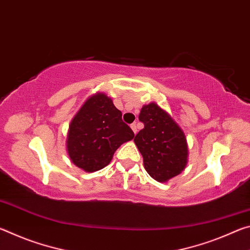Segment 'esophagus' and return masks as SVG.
<instances>
[{
    "label": "esophagus",
    "mask_w": 250,
    "mask_h": 250,
    "mask_svg": "<svg viewBox=\"0 0 250 250\" xmlns=\"http://www.w3.org/2000/svg\"><path fill=\"white\" fill-rule=\"evenodd\" d=\"M131 126V129H132V131H133V133L134 134H137V132H138V129H137V125L135 124H132L130 125Z\"/></svg>",
    "instance_id": "esophagus-1"
}]
</instances>
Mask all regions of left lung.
<instances>
[{
  "label": "left lung",
  "mask_w": 250,
  "mask_h": 250,
  "mask_svg": "<svg viewBox=\"0 0 250 250\" xmlns=\"http://www.w3.org/2000/svg\"><path fill=\"white\" fill-rule=\"evenodd\" d=\"M139 120L145 128L134 137L143 166L155 181L166 183L186 167L188 146L184 131L156 103L145 104Z\"/></svg>",
  "instance_id": "8db88e82"
}]
</instances>
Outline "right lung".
<instances>
[{"mask_svg":"<svg viewBox=\"0 0 250 250\" xmlns=\"http://www.w3.org/2000/svg\"><path fill=\"white\" fill-rule=\"evenodd\" d=\"M121 117L104 92L90 96L70 121L66 150L71 162L89 173L107 167L118 147L134 137Z\"/></svg>","mask_w":250,"mask_h":250,"instance_id":"add662e5","label":"right lung"}]
</instances>
